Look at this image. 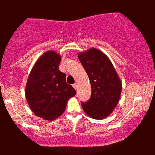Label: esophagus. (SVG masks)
<instances>
[{"instance_id":"1","label":"esophagus","mask_w":155,"mask_h":155,"mask_svg":"<svg viewBox=\"0 0 155 155\" xmlns=\"http://www.w3.org/2000/svg\"><path fill=\"white\" fill-rule=\"evenodd\" d=\"M72 86H73V88L75 89V90H77V89H78V85H77V84H75V83L72 85Z\"/></svg>"}]
</instances>
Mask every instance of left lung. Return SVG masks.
<instances>
[{"label": "left lung", "mask_w": 155, "mask_h": 155, "mask_svg": "<svg viewBox=\"0 0 155 155\" xmlns=\"http://www.w3.org/2000/svg\"><path fill=\"white\" fill-rule=\"evenodd\" d=\"M78 58L91 86L90 99L82 102V107L89 117L104 119L113 112L120 98V79L110 59L99 49L91 48L79 53Z\"/></svg>", "instance_id": "left-lung-1"}]
</instances>
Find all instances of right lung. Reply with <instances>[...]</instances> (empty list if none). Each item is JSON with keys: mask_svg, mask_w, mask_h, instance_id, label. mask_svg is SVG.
I'll return each mask as SVG.
<instances>
[{"mask_svg": "<svg viewBox=\"0 0 155 155\" xmlns=\"http://www.w3.org/2000/svg\"><path fill=\"white\" fill-rule=\"evenodd\" d=\"M61 56L48 51L32 67L25 87V96L31 110L45 120H55L64 112L67 101L76 91L67 84L66 74L59 70Z\"/></svg>", "mask_w": 155, "mask_h": 155, "instance_id": "1", "label": "right lung"}]
</instances>
